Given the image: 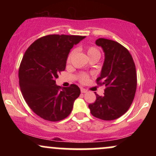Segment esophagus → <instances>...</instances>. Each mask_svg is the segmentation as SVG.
Segmentation results:
<instances>
[{
    "instance_id": "1",
    "label": "esophagus",
    "mask_w": 156,
    "mask_h": 156,
    "mask_svg": "<svg viewBox=\"0 0 156 156\" xmlns=\"http://www.w3.org/2000/svg\"><path fill=\"white\" fill-rule=\"evenodd\" d=\"M87 92V89H85L83 88H80V92H81V93H86Z\"/></svg>"
}]
</instances>
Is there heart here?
<instances>
[{
  "mask_svg": "<svg viewBox=\"0 0 156 156\" xmlns=\"http://www.w3.org/2000/svg\"><path fill=\"white\" fill-rule=\"evenodd\" d=\"M87 55H89V58H93V57H98L100 58V56H101V53H100V51L98 49V48L95 47H93V46H89L87 48ZM73 54V51L71 52L69 55H68L67 62V63H69L70 62L71 57ZM78 79H79V81L81 82V83H85L87 82L89 79L88 75L85 74V73H80V74L78 76Z\"/></svg>",
  "mask_w": 156,
  "mask_h": 156,
  "instance_id": "b5f03b06",
  "label": "heart"
}]
</instances>
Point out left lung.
<instances>
[{
    "instance_id": "8db88e82",
    "label": "left lung",
    "mask_w": 156,
    "mask_h": 156,
    "mask_svg": "<svg viewBox=\"0 0 156 156\" xmlns=\"http://www.w3.org/2000/svg\"><path fill=\"white\" fill-rule=\"evenodd\" d=\"M105 53L98 85H104V95L96 94V101L89 105L91 114L103 120H114L122 116L133 103L137 86L136 66L124 46L104 38L97 39Z\"/></svg>"
}]
</instances>
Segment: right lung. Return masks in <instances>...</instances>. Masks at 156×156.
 <instances>
[{
    "mask_svg": "<svg viewBox=\"0 0 156 156\" xmlns=\"http://www.w3.org/2000/svg\"><path fill=\"white\" fill-rule=\"evenodd\" d=\"M82 36L51 34L41 37L28 47L19 68L21 92L30 108L48 121L57 122L69 115L80 90L76 84L61 87L55 84L64 71L73 45Z\"/></svg>",
    "mask_w": 156,
    "mask_h": 156,
    "instance_id": "obj_1",
    "label": "right lung"
}]
</instances>
